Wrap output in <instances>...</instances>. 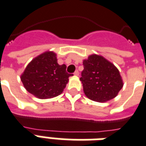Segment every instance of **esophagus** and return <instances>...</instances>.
I'll use <instances>...</instances> for the list:
<instances>
[{"label":"esophagus","mask_w":146,"mask_h":146,"mask_svg":"<svg viewBox=\"0 0 146 146\" xmlns=\"http://www.w3.org/2000/svg\"><path fill=\"white\" fill-rule=\"evenodd\" d=\"M74 75H76V76H78V75H79V72H78V70H76V71L74 72Z\"/></svg>","instance_id":"esophagus-1"}]
</instances>
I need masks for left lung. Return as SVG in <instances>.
<instances>
[{"instance_id":"1","label":"left lung","mask_w":146,"mask_h":146,"mask_svg":"<svg viewBox=\"0 0 146 146\" xmlns=\"http://www.w3.org/2000/svg\"><path fill=\"white\" fill-rule=\"evenodd\" d=\"M83 66L80 80L85 95L91 100L105 102L116 97L122 88L118 68L102 56L90 55L83 61Z\"/></svg>"}]
</instances>
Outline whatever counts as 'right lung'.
<instances>
[{
  "label": "right lung",
  "mask_w": 146,
  "mask_h": 146,
  "mask_svg": "<svg viewBox=\"0 0 146 146\" xmlns=\"http://www.w3.org/2000/svg\"><path fill=\"white\" fill-rule=\"evenodd\" d=\"M72 75L66 72L65 64H58L56 54L47 51L27 64L21 80L28 92L45 99L61 94Z\"/></svg>",
  "instance_id": "1"
}]
</instances>
